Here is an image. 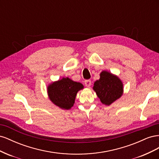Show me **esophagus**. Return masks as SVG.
<instances>
[{
  "instance_id": "obj_1",
  "label": "esophagus",
  "mask_w": 159,
  "mask_h": 159,
  "mask_svg": "<svg viewBox=\"0 0 159 159\" xmlns=\"http://www.w3.org/2000/svg\"><path fill=\"white\" fill-rule=\"evenodd\" d=\"M84 83H85V86H86V87H87V88L90 87V85H91V80H85Z\"/></svg>"
}]
</instances>
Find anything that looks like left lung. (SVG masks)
<instances>
[{"label": "left lung", "mask_w": 159, "mask_h": 159, "mask_svg": "<svg viewBox=\"0 0 159 159\" xmlns=\"http://www.w3.org/2000/svg\"><path fill=\"white\" fill-rule=\"evenodd\" d=\"M99 75V79L94 82L93 89L101 102L109 106L123 95V81L117 75L105 70Z\"/></svg>", "instance_id": "left-lung-1"}]
</instances>
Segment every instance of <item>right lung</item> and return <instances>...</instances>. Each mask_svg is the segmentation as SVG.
<instances>
[{
  "instance_id": "1",
  "label": "right lung",
  "mask_w": 159,
  "mask_h": 159,
  "mask_svg": "<svg viewBox=\"0 0 159 159\" xmlns=\"http://www.w3.org/2000/svg\"><path fill=\"white\" fill-rule=\"evenodd\" d=\"M84 88L82 84L66 77L49 84L47 93L51 102L61 109L68 110L74 106L77 93Z\"/></svg>"
}]
</instances>
